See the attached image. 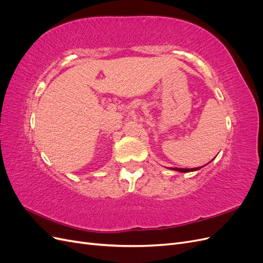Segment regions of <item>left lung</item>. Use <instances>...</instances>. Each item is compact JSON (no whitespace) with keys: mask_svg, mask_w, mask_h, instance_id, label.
<instances>
[{"mask_svg":"<svg viewBox=\"0 0 263 263\" xmlns=\"http://www.w3.org/2000/svg\"><path fill=\"white\" fill-rule=\"evenodd\" d=\"M202 166H200V168H194V169H182V168H173V170H177L179 172H191V171H196L198 169H201Z\"/></svg>","mask_w":263,"mask_h":263,"instance_id":"1","label":"left lung"}]
</instances>
